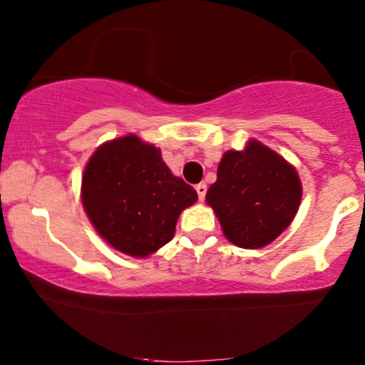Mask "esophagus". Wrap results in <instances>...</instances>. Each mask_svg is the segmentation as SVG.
<instances>
[{
  "instance_id": "34e87169",
  "label": "esophagus",
  "mask_w": 365,
  "mask_h": 365,
  "mask_svg": "<svg viewBox=\"0 0 365 365\" xmlns=\"http://www.w3.org/2000/svg\"><path fill=\"white\" fill-rule=\"evenodd\" d=\"M195 190H197V195H199V200H204V197H206V192H207L206 183H197Z\"/></svg>"
}]
</instances>
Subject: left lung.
Returning a JSON list of instances; mask_svg holds the SVG:
<instances>
[{
	"instance_id": "left-lung-1",
	"label": "left lung",
	"mask_w": 365,
	"mask_h": 365,
	"mask_svg": "<svg viewBox=\"0 0 365 365\" xmlns=\"http://www.w3.org/2000/svg\"><path fill=\"white\" fill-rule=\"evenodd\" d=\"M302 183L290 163L257 140L226 150L206 202L225 237L242 249H261L278 238L299 211Z\"/></svg>"
}]
</instances>
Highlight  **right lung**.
I'll return each mask as SVG.
<instances>
[{"mask_svg":"<svg viewBox=\"0 0 365 365\" xmlns=\"http://www.w3.org/2000/svg\"><path fill=\"white\" fill-rule=\"evenodd\" d=\"M197 192L171 173L156 145L130 135L104 142L82 177V204L111 247L148 257L175 235L183 209Z\"/></svg>","mask_w":365,"mask_h":365,"instance_id":"obj_1","label":"right lung"}]
</instances>
